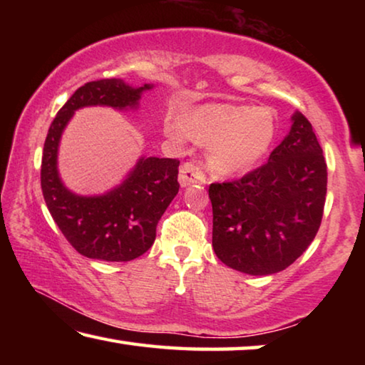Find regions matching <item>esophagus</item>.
Returning a JSON list of instances; mask_svg holds the SVG:
<instances>
[{
    "mask_svg": "<svg viewBox=\"0 0 365 365\" xmlns=\"http://www.w3.org/2000/svg\"><path fill=\"white\" fill-rule=\"evenodd\" d=\"M178 182L182 187H188L191 183H206V175L200 165L195 163H185L178 172Z\"/></svg>",
    "mask_w": 365,
    "mask_h": 365,
    "instance_id": "obj_1",
    "label": "esophagus"
}]
</instances>
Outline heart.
<instances>
[{
  "label": "heart",
  "instance_id": "heart-1",
  "mask_svg": "<svg viewBox=\"0 0 365 365\" xmlns=\"http://www.w3.org/2000/svg\"><path fill=\"white\" fill-rule=\"evenodd\" d=\"M168 130L209 145V164L222 174L250 169L274 143L277 117L270 108L209 104L178 115Z\"/></svg>",
  "mask_w": 365,
  "mask_h": 365
}]
</instances>
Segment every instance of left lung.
Masks as SVG:
<instances>
[{"mask_svg": "<svg viewBox=\"0 0 365 365\" xmlns=\"http://www.w3.org/2000/svg\"><path fill=\"white\" fill-rule=\"evenodd\" d=\"M327 163L301 113L261 168L238 180L211 183L212 246L228 267L270 275L292 265L322 222Z\"/></svg>", "mask_w": 365, "mask_h": 365, "instance_id": "obj_1", "label": "left lung"}]
</instances>
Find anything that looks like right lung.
I'll return each mask as SVG.
<instances>
[{
    "mask_svg": "<svg viewBox=\"0 0 365 365\" xmlns=\"http://www.w3.org/2000/svg\"><path fill=\"white\" fill-rule=\"evenodd\" d=\"M120 78L93 80L80 86L54 120L43 146L41 190L48 211L80 255L108 262H127L151 248L160 215L178 193V159L141 158L119 187L103 196H77L58 174V146L73 110L83 106L135 108L141 91Z\"/></svg>",
    "mask_w": 365,
    "mask_h": 365,
    "instance_id": "add662e5",
    "label": "right lung"
}]
</instances>
